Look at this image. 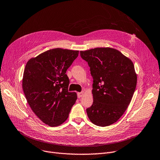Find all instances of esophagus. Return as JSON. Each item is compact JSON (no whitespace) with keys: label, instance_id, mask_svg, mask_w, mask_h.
Here are the masks:
<instances>
[{"label":"esophagus","instance_id":"esophagus-1","mask_svg":"<svg viewBox=\"0 0 160 160\" xmlns=\"http://www.w3.org/2000/svg\"><path fill=\"white\" fill-rule=\"evenodd\" d=\"M83 91H82V92H78V98H81V97H82V96L83 95Z\"/></svg>","mask_w":160,"mask_h":160}]
</instances>
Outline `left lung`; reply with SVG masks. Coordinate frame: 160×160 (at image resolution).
Here are the masks:
<instances>
[{
    "mask_svg": "<svg viewBox=\"0 0 160 160\" xmlns=\"http://www.w3.org/2000/svg\"><path fill=\"white\" fill-rule=\"evenodd\" d=\"M93 79V103L87 110L96 125H110L122 116L135 92L137 78L133 63L119 51L95 48L80 51Z\"/></svg>",
    "mask_w": 160,
    "mask_h": 160,
    "instance_id": "left-lung-1",
    "label": "left lung"
}]
</instances>
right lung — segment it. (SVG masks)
Masks as SVG:
<instances>
[{
  "mask_svg": "<svg viewBox=\"0 0 160 160\" xmlns=\"http://www.w3.org/2000/svg\"><path fill=\"white\" fill-rule=\"evenodd\" d=\"M78 54V50L50 49L25 66L22 81L25 98L36 116L49 126L64 122L75 103L77 94L69 92L66 73Z\"/></svg>",
  "mask_w": 160,
  "mask_h": 160,
  "instance_id": "add662e5",
  "label": "right lung"
}]
</instances>
